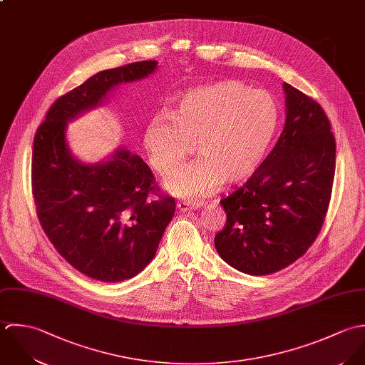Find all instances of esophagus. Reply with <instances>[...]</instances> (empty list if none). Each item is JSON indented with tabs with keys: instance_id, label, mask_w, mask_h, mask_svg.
<instances>
[{
	"instance_id": "1",
	"label": "esophagus",
	"mask_w": 365,
	"mask_h": 365,
	"mask_svg": "<svg viewBox=\"0 0 365 365\" xmlns=\"http://www.w3.org/2000/svg\"><path fill=\"white\" fill-rule=\"evenodd\" d=\"M203 203L200 202H193V200H180L178 202V210L179 212H189L192 209H200Z\"/></svg>"
}]
</instances>
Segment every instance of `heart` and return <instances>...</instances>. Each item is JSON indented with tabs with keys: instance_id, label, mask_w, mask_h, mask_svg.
<instances>
[{
	"instance_id": "b5f03b06",
	"label": "heart",
	"mask_w": 365,
	"mask_h": 365,
	"mask_svg": "<svg viewBox=\"0 0 365 365\" xmlns=\"http://www.w3.org/2000/svg\"><path fill=\"white\" fill-rule=\"evenodd\" d=\"M282 120L277 98L238 80H222L179 96L169 113L148 123L145 148L153 170L165 176L197 145L202 160L166 179L179 197L215 192L222 182L237 185L262 166Z\"/></svg>"
}]
</instances>
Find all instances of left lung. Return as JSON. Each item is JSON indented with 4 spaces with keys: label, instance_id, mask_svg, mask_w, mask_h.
Here are the masks:
<instances>
[{
    "label": "left lung",
    "instance_id": "8db88e82",
    "mask_svg": "<svg viewBox=\"0 0 365 365\" xmlns=\"http://www.w3.org/2000/svg\"><path fill=\"white\" fill-rule=\"evenodd\" d=\"M287 121L259 170L220 203L227 222L220 257L248 275H269L300 258L320 232L336 169V140L317 101L284 83Z\"/></svg>",
    "mask_w": 365,
    "mask_h": 365
}]
</instances>
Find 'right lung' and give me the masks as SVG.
Listing matches in <instances>:
<instances>
[{
  "label": "right lung",
  "mask_w": 365,
  "mask_h": 365,
  "mask_svg": "<svg viewBox=\"0 0 365 365\" xmlns=\"http://www.w3.org/2000/svg\"><path fill=\"white\" fill-rule=\"evenodd\" d=\"M156 65L144 61L91 76L51 106L35 134L32 195L39 222L74 269L101 282H121L145 268L176 203L159 193L149 166L125 148L101 163L77 160L66 125L100 106L113 87L144 78Z\"/></svg>",
  "instance_id": "obj_1"
}]
</instances>
